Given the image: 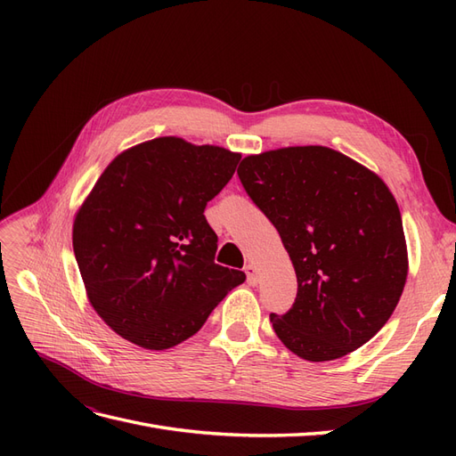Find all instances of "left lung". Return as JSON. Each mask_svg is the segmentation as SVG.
<instances>
[{
    "instance_id": "8db88e82",
    "label": "left lung",
    "mask_w": 456,
    "mask_h": 456,
    "mask_svg": "<svg viewBox=\"0 0 456 456\" xmlns=\"http://www.w3.org/2000/svg\"><path fill=\"white\" fill-rule=\"evenodd\" d=\"M240 159L159 136L121 151L93 186L74 220V253L91 306L121 338L173 348L245 281L243 256L216 255L203 215Z\"/></svg>"
}]
</instances>
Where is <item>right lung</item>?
Here are the masks:
<instances>
[{
	"instance_id": "add662e5",
	"label": "right lung",
	"mask_w": 456,
	"mask_h": 456,
	"mask_svg": "<svg viewBox=\"0 0 456 456\" xmlns=\"http://www.w3.org/2000/svg\"><path fill=\"white\" fill-rule=\"evenodd\" d=\"M238 176L278 230L297 275L295 305L270 314L275 335L306 362H330L390 320L409 272L402 213L363 165L325 146L245 158Z\"/></svg>"
}]
</instances>
